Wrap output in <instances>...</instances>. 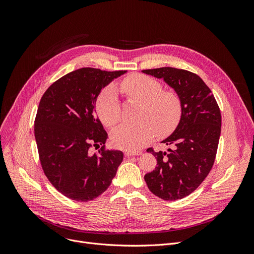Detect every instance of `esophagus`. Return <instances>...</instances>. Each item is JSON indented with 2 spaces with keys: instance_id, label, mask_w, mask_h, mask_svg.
Returning a JSON list of instances; mask_svg holds the SVG:
<instances>
[{
  "instance_id": "1",
  "label": "esophagus",
  "mask_w": 254,
  "mask_h": 254,
  "mask_svg": "<svg viewBox=\"0 0 254 254\" xmlns=\"http://www.w3.org/2000/svg\"><path fill=\"white\" fill-rule=\"evenodd\" d=\"M139 154H141V151H137V152H136V151H126V152H125V155L127 156V157L139 155Z\"/></svg>"
}]
</instances>
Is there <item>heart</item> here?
Here are the masks:
<instances>
[{"mask_svg": "<svg viewBox=\"0 0 254 254\" xmlns=\"http://www.w3.org/2000/svg\"><path fill=\"white\" fill-rule=\"evenodd\" d=\"M120 89L128 99L142 103L138 123L123 124L111 132V143L116 148L138 151L147 145L157 132L158 136L171 134L180 123L182 101L175 90H164L156 79L143 74L125 78ZM96 112L106 127L115 126L122 116L116 88H104L96 100Z\"/></svg>", "mask_w": 254, "mask_h": 254, "instance_id": "heart-1", "label": "heart"}]
</instances>
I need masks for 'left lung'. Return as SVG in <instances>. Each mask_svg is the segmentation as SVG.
<instances>
[{"mask_svg": "<svg viewBox=\"0 0 254 254\" xmlns=\"http://www.w3.org/2000/svg\"><path fill=\"white\" fill-rule=\"evenodd\" d=\"M163 78L182 101V116L173 134L162 143L168 152L148 148L157 167L144 176L149 190L166 201H176L194 191L215 161L221 130V114L214 96L202 78L190 71L164 66L143 70Z\"/></svg>", "mask_w": 254, "mask_h": 254, "instance_id": "left-lung-1", "label": "left lung"}]
</instances>
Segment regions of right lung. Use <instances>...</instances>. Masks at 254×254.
Returning <instances> with one entry per match:
<instances>
[{
    "mask_svg": "<svg viewBox=\"0 0 254 254\" xmlns=\"http://www.w3.org/2000/svg\"><path fill=\"white\" fill-rule=\"evenodd\" d=\"M127 71L81 68L60 78L44 92L35 119V138L44 174L64 195L95 199L109 188L124 159L105 149L108 135L95 114L101 90ZM93 145L101 148L92 155Z\"/></svg>",
    "mask_w": 254,
    "mask_h": 254,
    "instance_id": "right-lung-1",
    "label": "right lung"
}]
</instances>
